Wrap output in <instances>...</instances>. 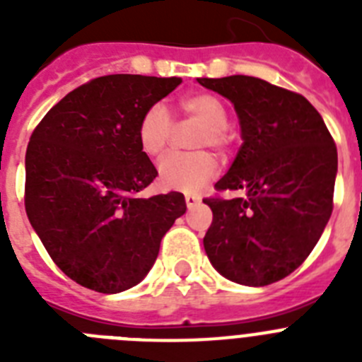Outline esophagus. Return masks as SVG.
Masks as SVG:
<instances>
[{
  "label": "esophagus",
  "instance_id": "esophagus-1",
  "mask_svg": "<svg viewBox=\"0 0 362 362\" xmlns=\"http://www.w3.org/2000/svg\"><path fill=\"white\" fill-rule=\"evenodd\" d=\"M185 203H187L188 209H194V206H197L201 203V197L196 196V194H187L185 196Z\"/></svg>",
  "mask_w": 362,
  "mask_h": 362
}]
</instances>
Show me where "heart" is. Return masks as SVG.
<instances>
[{
    "mask_svg": "<svg viewBox=\"0 0 362 362\" xmlns=\"http://www.w3.org/2000/svg\"><path fill=\"white\" fill-rule=\"evenodd\" d=\"M179 108L185 116L201 123L194 139L196 148H209L226 152L232 145L228 132V110L223 99L210 92H194L179 99ZM174 121L170 110L163 103H153L146 108L137 123V143L150 158H158L168 146ZM159 183L165 188L179 192H199L219 172L217 159L210 152H175L168 153L159 163Z\"/></svg>",
    "mask_w": 362,
    "mask_h": 362,
    "instance_id": "1",
    "label": "heart"
}]
</instances>
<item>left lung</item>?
<instances>
[{
    "instance_id": "left-lung-1",
    "label": "left lung",
    "mask_w": 362,
    "mask_h": 362,
    "mask_svg": "<svg viewBox=\"0 0 362 362\" xmlns=\"http://www.w3.org/2000/svg\"><path fill=\"white\" fill-rule=\"evenodd\" d=\"M233 103L243 145L203 199L214 219L204 252L221 276L267 286L290 276L317 245L334 210L337 146L308 99L252 76L197 78Z\"/></svg>"
}]
</instances>
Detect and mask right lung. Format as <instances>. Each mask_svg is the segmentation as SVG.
Returning a JSON list of instances; mask_svg holds the SVG:
<instances>
[{"mask_svg":"<svg viewBox=\"0 0 362 362\" xmlns=\"http://www.w3.org/2000/svg\"><path fill=\"white\" fill-rule=\"evenodd\" d=\"M181 78L101 76L69 92L32 132L25 210L59 270L85 288L117 293L148 274L161 239L187 212L183 194L141 197L158 170L137 123Z\"/></svg>","mask_w":362,"mask_h":362,"instance_id":"1","label":"right lung"}]
</instances>
